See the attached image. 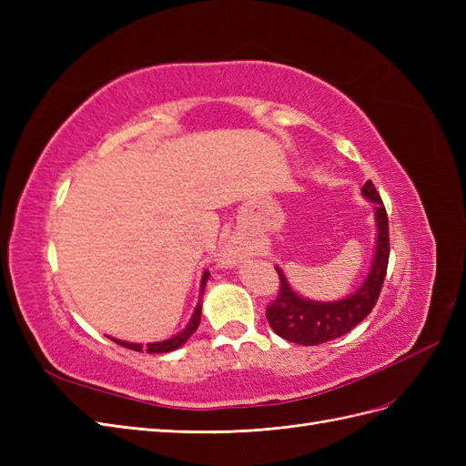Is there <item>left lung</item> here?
<instances>
[{
    "label": "left lung",
    "instance_id": "1",
    "mask_svg": "<svg viewBox=\"0 0 466 466\" xmlns=\"http://www.w3.org/2000/svg\"><path fill=\"white\" fill-rule=\"evenodd\" d=\"M361 194L375 204L377 245L371 272L365 278V281L356 293H351L346 299L332 303L309 301L299 298V295L289 288L284 272L276 268V272L279 276V289L276 299L266 307V319L270 322L272 330L278 336L286 338L288 342L317 346L322 342L334 340V338H340L368 317L379 299L380 288H383V281L387 276L390 252L389 218L383 200H380V196L371 180L365 182Z\"/></svg>",
    "mask_w": 466,
    "mask_h": 466
}]
</instances>
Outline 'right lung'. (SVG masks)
<instances>
[{
  "instance_id": "right-lung-1",
  "label": "right lung",
  "mask_w": 466,
  "mask_h": 466,
  "mask_svg": "<svg viewBox=\"0 0 466 466\" xmlns=\"http://www.w3.org/2000/svg\"><path fill=\"white\" fill-rule=\"evenodd\" d=\"M208 278H209V272H204V276H202V288H200V301H198V305H196L194 315H192L190 322L187 324V329L180 330L177 336L168 338V340H163V342L147 344L146 348H144L142 344H132V342L116 340V338H110V340L120 344V346H124V348H130V350H134V351H147V354H167V351H173V350L180 348V346L185 344V342L188 340V338L196 332V329H198V324H200V317H202V295H204V288H206Z\"/></svg>"
}]
</instances>
